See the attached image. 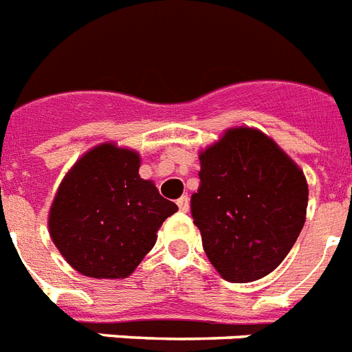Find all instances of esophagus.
<instances>
[{
  "mask_svg": "<svg viewBox=\"0 0 352 352\" xmlns=\"http://www.w3.org/2000/svg\"><path fill=\"white\" fill-rule=\"evenodd\" d=\"M177 206H179V210L181 211H190V199H188V195H182L179 201H177Z\"/></svg>",
  "mask_w": 352,
  "mask_h": 352,
  "instance_id": "esophagus-1",
  "label": "esophagus"
}]
</instances>
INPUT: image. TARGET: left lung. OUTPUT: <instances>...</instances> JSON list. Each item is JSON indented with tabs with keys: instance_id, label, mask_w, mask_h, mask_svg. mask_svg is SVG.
I'll list each match as a JSON object with an SVG mask.
<instances>
[{
	"instance_id": "8db88e82",
	"label": "left lung",
	"mask_w": 352,
	"mask_h": 352,
	"mask_svg": "<svg viewBox=\"0 0 352 352\" xmlns=\"http://www.w3.org/2000/svg\"><path fill=\"white\" fill-rule=\"evenodd\" d=\"M199 161L191 217L210 262L222 278L239 284L270 275L304 228V171L253 128L228 130Z\"/></svg>"
}]
</instances>
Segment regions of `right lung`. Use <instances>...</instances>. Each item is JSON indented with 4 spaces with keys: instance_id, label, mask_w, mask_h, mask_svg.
Wrapping results in <instances>:
<instances>
[{
    "instance_id": "1",
    "label": "right lung",
    "mask_w": 352,
    "mask_h": 352,
    "mask_svg": "<svg viewBox=\"0 0 352 352\" xmlns=\"http://www.w3.org/2000/svg\"><path fill=\"white\" fill-rule=\"evenodd\" d=\"M139 153L104 142L79 159L54 197L48 230L65 260L92 278H124L179 208L139 177Z\"/></svg>"
}]
</instances>
